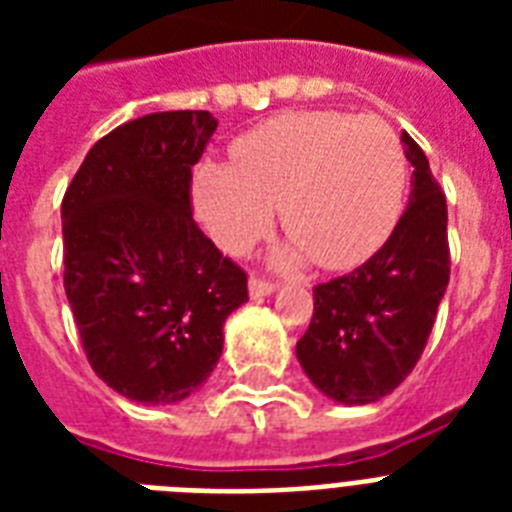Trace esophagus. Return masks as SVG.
<instances>
[{
  "mask_svg": "<svg viewBox=\"0 0 512 512\" xmlns=\"http://www.w3.org/2000/svg\"><path fill=\"white\" fill-rule=\"evenodd\" d=\"M273 292H276V284H273V281H265L260 279V276H252V279H249V297H252V300H263V297L273 295Z\"/></svg>",
  "mask_w": 512,
  "mask_h": 512,
  "instance_id": "1",
  "label": "esophagus"
}]
</instances>
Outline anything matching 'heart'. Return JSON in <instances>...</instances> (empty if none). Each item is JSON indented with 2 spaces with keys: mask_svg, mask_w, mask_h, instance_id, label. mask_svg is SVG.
I'll list each match as a JSON object with an SVG mask.
<instances>
[{
  "mask_svg": "<svg viewBox=\"0 0 512 512\" xmlns=\"http://www.w3.org/2000/svg\"><path fill=\"white\" fill-rule=\"evenodd\" d=\"M231 156L201 164L193 199L209 236L233 255L271 228L279 204L292 236L281 265L313 257L345 271L388 241L404 209V148L380 116L289 111L244 132Z\"/></svg>",
  "mask_w": 512,
  "mask_h": 512,
  "instance_id": "obj_1",
  "label": "heart"
}]
</instances>
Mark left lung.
Returning a JSON list of instances; mask_svg holds the SVG:
<instances>
[{
  "label": "left lung",
  "mask_w": 512,
  "mask_h": 512,
  "mask_svg": "<svg viewBox=\"0 0 512 512\" xmlns=\"http://www.w3.org/2000/svg\"><path fill=\"white\" fill-rule=\"evenodd\" d=\"M412 193L390 239L364 265L313 289V319L297 342L308 380L337 404L380 401L406 380L449 284L446 199L428 156L406 132Z\"/></svg>",
  "instance_id": "8db88e82"
}]
</instances>
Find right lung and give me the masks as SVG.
I'll return each instance as SVG.
<instances>
[{
  "mask_svg": "<svg viewBox=\"0 0 512 512\" xmlns=\"http://www.w3.org/2000/svg\"><path fill=\"white\" fill-rule=\"evenodd\" d=\"M215 130L209 111L140 116L90 148L63 196V287L84 353L138 404L199 390L247 303V273L191 215V170Z\"/></svg>",
  "mask_w": 512,
  "mask_h": 512,
  "instance_id": "right-lung-1",
  "label": "right lung"
}]
</instances>
